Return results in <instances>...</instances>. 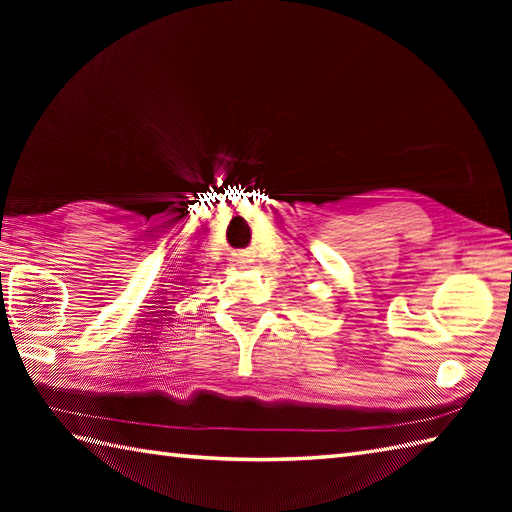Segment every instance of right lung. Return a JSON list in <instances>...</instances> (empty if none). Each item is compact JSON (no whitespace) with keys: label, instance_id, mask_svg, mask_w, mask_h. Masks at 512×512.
Returning a JSON list of instances; mask_svg holds the SVG:
<instances>
[{"label":"right lung","instance_id":"add662e5","mask_svg":"<svg viewBox=\"0 0 512 512\" xmlns=\"http://www.w3.org/2000/svg\"><path fill=\"white\" fill-rule=\"evenodd\" d=\"M0 277H2V275H0Z\"/></svg>","mask_w":512,"mask_h":512}]
</instances>
